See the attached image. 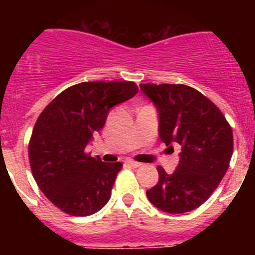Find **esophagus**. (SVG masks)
Masks as SVG:
<instances>
[{
    "mask_svg": "<svg viewBox=\"0 0 255 255\" xmlns=\"http://www.w3.org/2000/svg\"><path fill=\"white\" fill-rule=\"evenodd\" d=\"M126 163L129 164V166H131V167H140L141 166V163H139V162H135V161H132V159H126Z\"/></svg>",
    "mask_w": 255,
    "mask_h": 255,
    "instance_id": "esophagus-1",
    "label": "esophagus"
}]
</instances>
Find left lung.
Segmentation results:
<instances>
[{"mask_svg":"<svg viewBox=\"0 0 255 255\" xmlns=\"http://www.w3.org/2000/svg\"><path fill=\"white\" fill-rule=\"evenodd\" d=\"M158 112L159 139L180 144L176 170L158 166L159 179L147 190L150 203L167 213H185L206 202L229 168L233 130L215 103L182 84H140Z\"/></svg>","mask_w":255,"mask_h":255,"instance_id":"left-lung-1","label":"left lung"}]
</instances>
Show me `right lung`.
<instances>
[{"instance_id": "1", "label": "right lung", "mask_w": 255, "mask_h": 255, "mask_svg": "<svg viewBox=\"0 0 255 255\" xmlns=\"http://www.w3.org/2000/svg\"><path fill=\"white\" fill-rule=\"evenodd\" d=\"M136 93L132 82L80 83L61 92L38 117L29 141L31 172L42 193L67 215L91 216L111 198L123 163H105L85 147L108 111Z\"/></svg>"}]
</instances>
